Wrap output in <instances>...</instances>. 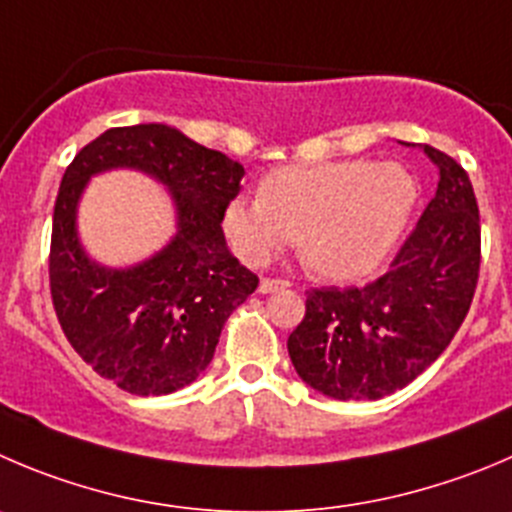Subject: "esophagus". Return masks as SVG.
I'll use <instances>...</instances> for the list:
<instances>
[{
	"mask_svg": "<svg viewBox=\"0 0 512 512\" xmlns=\"http://www.w3.org/2000/svg\"><path fill=\"white\" fill-rule=\"evenodd\" d=\"M289 289V281H279V279H261L259 284V294H274V291Z\"/></svg>",
	"mask_w": 512,
	"mask_h": 512,
	"instance_id": "34e87169",
	"label": "esophagus"
}]
</instances>
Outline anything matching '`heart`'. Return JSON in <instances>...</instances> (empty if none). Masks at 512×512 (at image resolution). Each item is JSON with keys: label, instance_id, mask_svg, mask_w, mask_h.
<instances>
[{"label": "heart", "instance_id": "obj_1", "mask_svg": "<svg viewBox=\"0 0 512 512\" xmlns=\"http://www.w3.org/2000/svg\"><path fill=\"white\" fill-rule=\"evenodd\" d=\"M417 201L415 175L399 163L289 165L266 175L261 196H233L223 228L246 264H266L296 241L316 276L354 281L394 251Z\"/></svg>", "mask_w": 512, "mask_h": 512}]
</instances>
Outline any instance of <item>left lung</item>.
Wrapping results in <instances>:
<instances>
[{
  "label": "left lung",
  "mask_w": 512,
  "mask_h": 512,
  "mask_svg": "<svg viewBox=\"0 0 512 512\" xmlns=\"http://www.w3.org/2000/svg\"><path fill=\"white\" fill-rule=\"evenodd\" d=\"M410 145V143H405ZM437 193L389 271L362 289L306 291L289 337L296 374L332 399H382L420 377L470 309L480 271V216L465 170L420 145Z\"/></svg>",
  "instance_id": "left-lung-1"
}]
</instances>
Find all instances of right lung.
Returning a JSON list of instances; mask_svg holds the SVG:
<instances>
[{
  "mask_svg": "<svg viewBox=\"0 0 512 512\" xmlns=\"http://www.w3.org/2000/svg\"><path fill=\"white\" fill-rule=\"evenodd\" d=\"M138 169L169 191L174 236L148 260L105 267L81 246L76 213L95 174ZM243 165L163 123L110 128L65 170L52 216L50 289L72 349L120 389L158 397L196 382L259 279L223 236Z\"/></svg>",
  "mask_w": 512,
  "mask_h": 512,
  "instance_id": "obj_1",
  "label": "right lung"
}]
</instances>
